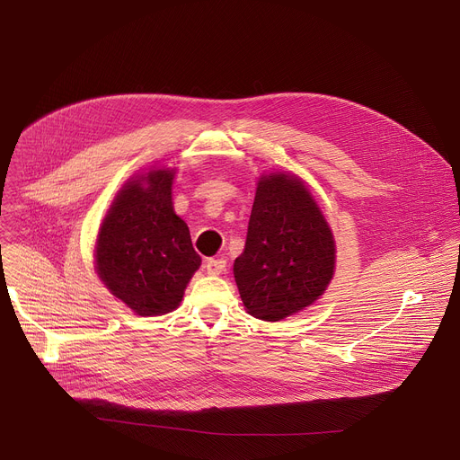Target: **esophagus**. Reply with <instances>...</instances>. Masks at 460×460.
Listing matches in <instances>:
<instances>
[{
    "instance_id": "34e87169",
    "label": "esophagus",
    "mask_w": 460,
    "mask_h": 460,
    "mask_svg": "<svg viewBox=\"0 0 460 460\" xmlns=\"http://www.w3.org/2000/svg\"><path fill=\"white\" fill-rule=\"evenodd\" d=\"M226 260L224 258H209L206 261V270L209 275H220L226 271Z\"/></svg>"
}]
</instances>
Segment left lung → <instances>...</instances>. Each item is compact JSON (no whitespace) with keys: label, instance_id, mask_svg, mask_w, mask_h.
Here are the masks:
<instances>
[{"label":"left lung","instance_id":"obj_1","mask_svg":"<svg viewBox=\"0 0 460 460\" xmlns=\"http://www.w3.org/2000/svg\"><path fill=\"white\" fill-rule=\"evenodd\" d=\"M335 242L302 180L261 176L233 273L247 311L280 320L313 304L333 279Z\"/></svg>","mask_w":460,"mask_h":460}]
</instances>
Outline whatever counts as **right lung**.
I'll return each mask as SVG.
<instances>
[{
	"label": "right lung",
	"mask_w": 460,
	"mask_h": 460,
	"mask_svg": "<svg viewBox=\"0 0 460 460\" xmlns=\"http://www.w3.org/2000/svg\"><path fill=\"white\" fill-rule=\"evenodd\" d=\"M174 172L156 169L128 181L112 202L96 243L107 289L142 316L169 313L200 268L187 224L174 213Z\"/></svg>",
	"instance_id": "1"
}]
</instances>
